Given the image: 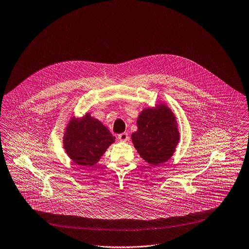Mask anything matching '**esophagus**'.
Returning a JSON list of instances; mask_svg holds the SVG:
<instances>
[{"mask_svg":"<svg viewBox=\"0 0 249 249\" xmlns=\"http://www.w3.org/2000/svg\"><path fill=\"white\" fill-rule=\"evenodd\" d=\"M117 138H118V140H119L120 142H127V141L129 140V136H128L127 133L119 134V135L117 136Z\"/></svg>","mask_w":249,"mask_h":249,"instance_id":"obj_1","label":"esophagus"}]
</instances>
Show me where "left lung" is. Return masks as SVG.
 I'll list each match as a JSON object with an SVG mask.
<instances>
[{
  "label": "left lung",
  "instance_id": "8db88e82",
  "mask_svg": "<svg viewBox=\"0 0 249 249\" xmlns=\"http://www.w3.org/2000/svg\"><path fill=\"white\" fill-rule=\"evenodd\" d=\"M137 125L138 131L132 134V141L141 157L152 165L170 159L179 142L177 124L170 108L164 105L145 108Z\"/></svg>",
  "mask_w": 249,
  "mask_h": 249
}]
</instances>
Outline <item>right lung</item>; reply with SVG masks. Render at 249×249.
Instances as JSON below:
<instances>
[{"label":"right lung","instance_id":"right-lung-1","mask_svg":"<svg viewBox=\"0 0 249 249\" xmlns=\"http://www.w3.org/2000/svg\"><path fill=\"white\" fill-rule=\"evenodd\" d=\"M114 140L99 120L86 114L81 119L70 121L63 142L66 153L74 162L91 166L98 162Z\"/></svg>","mask_w":249,"mask_h":249}]
</instances>
